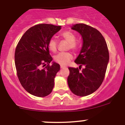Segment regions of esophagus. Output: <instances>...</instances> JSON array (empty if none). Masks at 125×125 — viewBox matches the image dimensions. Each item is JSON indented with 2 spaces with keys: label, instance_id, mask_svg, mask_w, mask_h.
I'll list each match as a JSON object with an SVG mask.
<instances>
[{
  "label": "esophagus",
  "instance_id": "34e87169",
  "mask_svg": "<svg viewBox=\"0 0 125 125\" xmlns=\"http://www.w3.org/2000/svg\"><path fill=\"white\" fill-rule=\"evenodd\" d=\"M60 68H66V66H63V65H60Z\"/></svg>",
  "mask_w": 125,
  "mask_h": 125
}]
</instances>
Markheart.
I'll list each match as a JSON object with an SVG mask.
<instances>
[{
	"instance_id": "1",
	"label": "heart",
	"mask_w": 125,
	"mask_h": 125,
	"mask_svg": "<svg viewBox=\"0 0 125 125\" xmlns=\"http://www.w3.org/2000/svg\"><path fill=\"white\" fill-rule=\"evenodd\" d=\"M62 37L69 42L68 47L72 49H76V44H75L76 37L70 31H65L62 34ZM48 47L52 52H55L57 47V42L54 38H51L48 42ZM73 59V55L70 52H60L54 57V60L60 65H65L69 63Z\"/></svg>"
}]
</instances>
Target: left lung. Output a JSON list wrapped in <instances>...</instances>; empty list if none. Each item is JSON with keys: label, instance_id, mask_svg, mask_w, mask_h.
<instances>
[{"label": "left lung", "instance_id": "1", "mask_svg": "<svg viewBox=\"0 0 125 125\" xmlns=\"http://www.w3.org/2000/svg\"><path fill=\"white\" fill-rule=\"evenodd\" d=\"M71 28L78 32L83 39L81 51L74 62L85 68L80 72L78 68L69 67L67 81L73 94L86 96L95 92L103 82L109 61L108 47L102 34L90 26L80 23Z\"/></svg>", "mask_w": 125, "mask_h": 125}]
</instances>
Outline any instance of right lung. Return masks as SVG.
Instances as JSON below:
<instances>
[{"label":"right lung","mask_w":125,"mask_h":125,"mask_svg":"<svg viewBox=\"0 0 125 125\" xmlns=\"http://www.w3.org/2000/svg\"><path fill=\"white\" fill-rule=\"evenodd\" d=\"M61 30V26L39 24L30 28L20 40L15 52V63L21 84L34 96L45 97L52 91L60 65L52 61L49 41ZM48 65L41 68L42 65Z\"/></svg>","instance_id":"right-lung-1"}]
</instances>
